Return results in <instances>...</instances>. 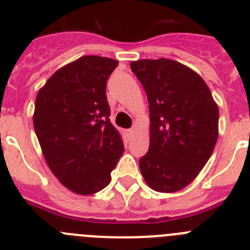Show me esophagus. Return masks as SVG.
<instances>
[{"instance_id":"34e87169","label":"esophagus","mask_w":250,"mask_h":250,"mask_svg":"<svg viewBox=\"0 0 250 250\" xmlns=\"http://www.w3.org/2000/svg\"><path fill=\"white\" fill-rule=\"evenodd\" d=\"M126 135H127V138L131 139L132 136L135 135V130H134V129H129V130H126Z\"/></svg>"}]
</instances>
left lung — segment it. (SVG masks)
Instances as JSON below:
<instances>
[{"instance_id":"left-lung-1","label":"left lung","mask_w":250,"mask_h":250,"mask_svg":"<svg viewBox=\"0 0 250 250\" xmlns=\"http://www.w3.org/2000/svg\"><path fill=\"white\" fill-rule=\"evenodd\" d=\"M146 92L149 151L139 160L152 190L175 193L190 184L218 140L219 109L199 74L169 59L130 63Z\"/></svg>"}]
</instances>
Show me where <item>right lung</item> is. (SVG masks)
<instances>
[{"label":"right lung","mask_w":250,"mask_h":250,"mask_svg":"<svg viewBox=\"0 0 250 250\" xmlns=\"http://www.w3.org/2000/svg\"><path fill=\"white\" fill-rule=\"evenodd\" d=\"M118 63L83 56L59 68L37 92L34 126L43 158L59 182L79 195L107 187L124 152L106 99V81Z\"/></svg>","instance_id":"right-lung-1"}]
</instances>
